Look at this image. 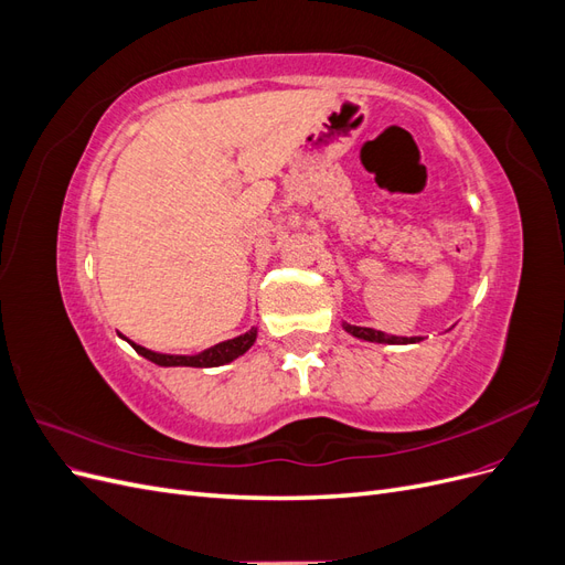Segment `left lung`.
<instances>
[{
	"mask_svg": "<svg viewBox=\"0 0 565 565\" xmlns=\"http://www.w3.org/2000/svg\"><path fill=\"white\" fill-rule=\"evenodd\" d=\"M344 330L351 332L358 339H367V341H377V344H415L419 337H391L380 330H370V328H358V324H344Z\"/></svg>",
	"mask_w": 565,
	"mask_h": 565,
	"instance_id": "8db88e82",
	"label": "left lung"
}]
</instances>
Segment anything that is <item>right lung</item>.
<instances>
[{"instance_id": "1", "label": "right lung", "mask_w": 565, "mask_h": 565, "mask_svg": "<svg viewBox=\"0 0 565 565\" xmlns=\"http://www.w3.org/2000/svg\"><path fill=\"white\" fill-rule=\"evenodd\" d=\"M254 339H256V330H249V332H245V334H241V337H235V339L221 341V344H216V347H212V349H207V351H202V353H198V355H164V353H152V351H148V349H143V347H139V344H131L129 339H127V341L134 347L136 353H141L143 358H148L150 363L162 365V367H177V365H185V367H216V365H224V363L235 361L237 355H243V353L254 344Z\"/></svg>"}]
</instances>
